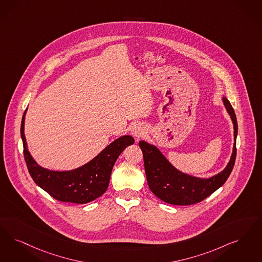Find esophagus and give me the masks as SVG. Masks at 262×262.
<instances>
[{"label": "esophagus", "instance_id": "34e87169", "mask_svg": "<svg viewBox=\"0 0 262 262\" xmlns=\"http://www.w3.org/2000/svg\"><path fill=\"white\" fill-rule=\"evenodd\" d=\"M145 133H146L145 127L143 126H141V125H136V126H134L133 129H132L133 136H135L137 139L144 136Z\"/></svg>", "mask_w": 262, "mask_h": 262}]
</instances>
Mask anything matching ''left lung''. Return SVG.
Returning a JSON list of instances; mask_svg holds the SVG:
<instances>
[{"instance_id": "obj_1", "label": "left lung", "mask_w": 262, "mask_h": 262, "mask_svg": "<svg viewBox=\"0 0 262 262\" xmlns=\"http://www.w3.org/2000/svg\"><path fill=\"white\" fill-rule=\"evenodd\" d=\"M223 103L234 124L235 143L227 167L212 178H194L183 173L168 162L157 147L150 145L145 141L139 142V147L143 153L148 186L159 199L178 206L197 204L216 191L229 178L236 160L238 124L235 111L226 97H223Z\"/></svg>"}]
</instances>
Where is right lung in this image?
Wrapping results in <instances>:
<instances>
[{"instance_id": "add662e5", "label": "right lung", "mask_w": 262, "mask_h": 262, "mask_svg": "<svg viewBox=\"0 0 262 262\" xmlns=\"http://www.w3.org/2000/svg\"><path fill=\"white\" fill-rule=\"evenodd\" d=\"M25 113L26 110L21 121L20 135L28 171L38 186L60 202L86 204L104 194L116 160L126 147L135 143L133 136H122L81 168L68 171L50 170L40 167L27 149L24 136Z\"/></svg>"}]
</instances>
